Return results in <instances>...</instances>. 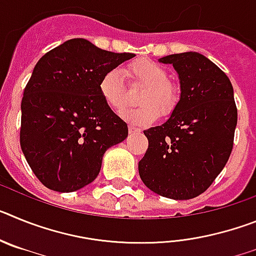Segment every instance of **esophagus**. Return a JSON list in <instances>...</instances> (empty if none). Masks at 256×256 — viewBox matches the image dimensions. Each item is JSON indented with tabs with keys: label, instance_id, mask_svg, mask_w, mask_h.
Returning a JSON list of instances; mask_svg holds the SVG:
<instances>
[{
	"label": "esophagus",
	"instance_id": "1",
	"mask_svg": "<svg viewBox=\"0 0 256 256\" xmlns=\"http://www.w3.org/2000/svg\"><path fill=\"white\" fill-rule=\"evenodd\" d=\"M128 130H130V134H134V133H140V132H141V130H138V128H136V126H128Z\"/></svg>",
	"mask_w": 256,
	"mask_h": 256
}]
</instances>
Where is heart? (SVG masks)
Masks as SVG:
<instances>
[{"instance_id":"heart-1","label":"heart","mask_w":256,"mask_h":256,"mask_svg":"<svg viewBox=\"0 0 256 256\" xmlns=\"http://www.w3.org/2000/svg\"><path fill=\"white\" fill-rule=\"evenodd\" d=\"M126 73L133 84L144 86L140 94L141 106L126 108L122 118L134 126H148L158 120L159 115L172 114L178 104V88L169 80L168 70L148 58L130 62ZM98 92L104 102L114 112L123 110L126 104V90L123 76L118 69L108 70L98 82Z\"/></svg>"}]
</instances>
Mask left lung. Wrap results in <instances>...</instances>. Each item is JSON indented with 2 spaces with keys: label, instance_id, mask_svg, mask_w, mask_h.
<instances>
[{
  "label": "left lung",
  "instance_id": "left-lung-1",
  "mask_svg": "<svg viewBox=\"0 0 256 256\" xmlns=\"http://www.w3.org/2000/svg\"><path fill=\"white\" fill-rule=\"evenodd\" d=\"M159 61L177 70L180 100L164 124L144 130L148 148L138 162L140 177L158 195L188 200L206 191L230 159L237 126L234 87L198 52Z\"/></svg>",
  "mask_w": 256,
  "mask_h": 256
}]
</instances>
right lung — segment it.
<instances>
[{
	"label": "right lung",
	"instance_id": "right-lung-1",
	"mask_svg": "<svg viewBox=\"0 0 256 256\" xmlns=\"http://www.w3.org/2000/svg\"><path fill=\"white\" fill-rule=\"evenodd\" d=\"M132 58L74 38L38 60L24 88L20 146L47 188L73 192L94 182L105 151L126 138L128 126L104 102L98 82Z\"/></svg>",
	"mask_w": 256,
	"mask_h": 256
}]
</instances>
